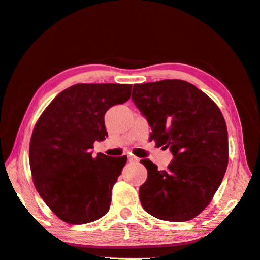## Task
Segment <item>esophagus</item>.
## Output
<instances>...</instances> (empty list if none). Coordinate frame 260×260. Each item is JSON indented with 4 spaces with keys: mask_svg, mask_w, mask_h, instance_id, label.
<instances>
[{
    "mask_svg": "<svg viewBox=\"0 0 260 260\" xmlns=\"http://www.w3.org/2000/svg\"><path fill=\"white\" fill-rule=\"evenodd\" d=\"M128 160H129V162H132V163H137V162H139V158L135 157V156H133V155H129L128 156Z\"/></svg>",
    "mask_w": 260,
    "mask_h": 260,
    "instance_id": "1",
    "label": "esophagus"
}]
</instances>
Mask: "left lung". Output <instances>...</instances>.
Returning a JSON list of instances; mask_svg holds the SVG:
<instances>
[{
	"label": "left lung",
	"mask_w": 260,
	"mask_h": 260,
	"mask_svg": "<svg viewBox=\"0 0 260 260\" xmlns=\"http://www.w3.org/2000/svg\"><path fill=\"white\" fill-rule=\"evenodd\" d=\"M132 100L151 127L150 141L174 155L160 171L141 159L148 171L139 189L143 209L163 221L194 219L211 203L228 166V131L219 106L182 80L134 84Z\"/></svg>",
	"instance_id": "8db88e82"
}]
</instances>
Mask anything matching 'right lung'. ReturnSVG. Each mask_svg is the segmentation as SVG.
Returning a JSON list of instances; mask_svg holds the SVG:
<instances>
[{"label":"right lung","mask_w":260,"mask_h":260,"mask_svg":"<svg viewBox=\"0 0 260 260\" xmlns=\"http://www.w3.org/2000/svg\"><path fill=\"white\" fill-rule=\"evenodd\" d=\"M132 84L80 83L61 91L37 121L30 141L36 189L49 209L69 224L90 223L110 209L125 155L92 157L94 141L108 137L104 115L129 100Z\"/></svg>","instance_id":"obj_1"}]
</instances>
